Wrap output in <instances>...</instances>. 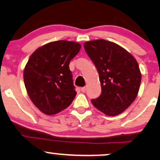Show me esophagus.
<instances>
[{
  "mask_svg": "<svg viewBox=\"0 0 160 160\" xmlns=\"http://www.w3.org/2000/svg\"><path fill=\"white\" fill-rule=\"evenodd\" d=\"M81 91L82 92H86V86H84V87H82L81 88Z\"/></svg>",
  "mask_w": 160,
  "mask_h": 160,
  "instance_id": "esophagus-1",
  "label": "esophagus"
}]
</instances>
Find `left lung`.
Listing matches in <instances>:
<instances>
[{
  "label": "left lung",
  "mask_w": 160,
  "mask_h": 160,
  "mask_svg": "<svg viewBox=\"0 0 160 160\" xmlns=\"http://www.w3.org/2000/svg\"><path fill=\"white\" fill-rule=\"evenodd\" d=\"M84 48L96 67L102 86V94L92 103L104 114H120L138 93L141 74L136 59L122 47L103 39L86 42Z\"/></svg>",
  "instance_id": "obj_1"
}]
</instances>
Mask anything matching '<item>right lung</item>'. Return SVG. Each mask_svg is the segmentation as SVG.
<instances>
[{"instance_id":"1","label":"right lung","mask_w":160,"mask_h":160,"mask_svg":"<svg viewBox=\"0 0 160 160\" xmlns=\"http://www.w3.org/2000/svg\"><path fill=\"white\" fill-rule=\"evenodd\" d=\"M80 48L77 42L58 40L39 47L29 58L24 82L33 104L45 114L63 111L76 96L69 64Z\"/></svg>"}]
</instances>
